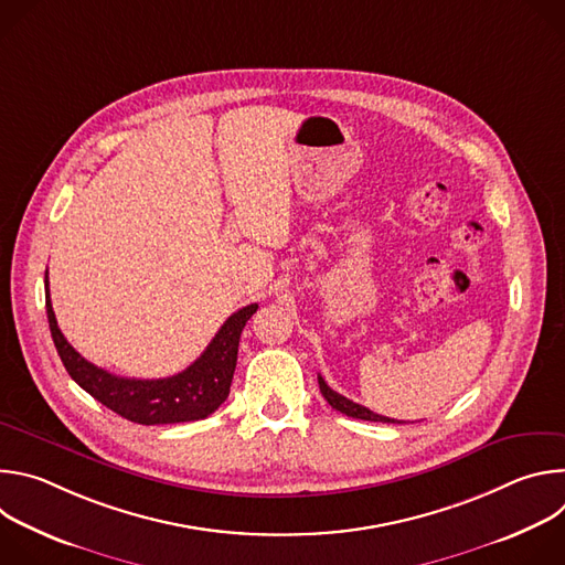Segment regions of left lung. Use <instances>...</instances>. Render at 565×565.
<instances>
[{
	"instance_id": "1",
	"label": "left lung",
	"mask_w": 565,
	"mask_h": 565,
	"mask_svg": "<svg viewBox=\"0 0 565 565\" xmlns=\"http://www.w3.org/2000/svg\"><path fill=\"white\" fill-rule=\"evenodd\" d=\"M317 382H319V391H321V395L327 397V402L329 405L335 409V412H340V414H344V416H351V418H358V420H371V423H397V420H393V418H386V416H380V414H373L371 409H366V407H362V405H358V402H353V399H349V397H344V395H340L338 391H333L327 382H324V377L321 375H317ZM399 425V423H397Z\"/></svg>"
}]
</instances>
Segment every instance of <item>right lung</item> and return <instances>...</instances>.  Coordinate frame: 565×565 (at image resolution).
<instances>
[{"label": "right lung", "mask_w": 565, "mask_h": 565, "mask_svg": "<svg viewBox=\"0 0 565 565\" xmlns=\"http://www.w3.org/2000/svg\"><path fill=\"white\" fill-rule=\"evenodd\" d=\"M44 292L51 338L68 375L107 409L138 425L190 423L214 414L230 393L241 331L259 308L250 303L232 312L201 358L185 371L158 380H136L114 375L79 355L57 329L49 277H44Z\"/></svg>", "instance_id": "add662e5"}]
</instances>
